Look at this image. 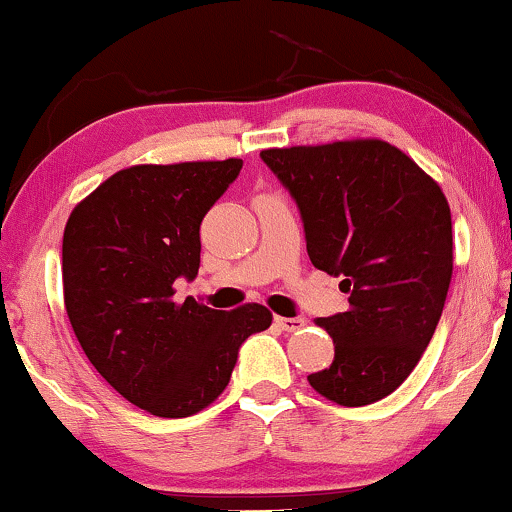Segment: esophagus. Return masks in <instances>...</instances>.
<instances>
[{"label":"esophagus","mask_w":512,"mask_h":512,"mask_svg":"<svg viewBox=\"0 0 512 512\" xmlns=\"http://www.w3.org/2000/svg\"><path fill=\"white\" fill-rule=\"evenodd\" d=\"M274 321H276V326L281 328V331H286V333L300 331V328H304V323H307L302 319V316H290V319H288V316H276Z\"/></svg>","instance_id":"34e87169"}]
</instances>
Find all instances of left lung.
I'll return each mask as SVG.
<instances>
[{
	"label": "left lung",
	"instance_id": "1",
	"mask_svg": "<svg viewBox=\"0 0 512 512\" xmlns=\"http://www.w3.org/2000/svg\"><path fill=\"white\" fill-rule=\"evenodd\" d=\"M260 158L300 210L309 260L340 276L347 312L316 319L333 364L307 375L340 406H366L409 378L442 316L451 210L437 181L380 139L269 148Z\"/></svg>",
	"mask_w": 512,
	"mask_h": 512
}]
</instances>
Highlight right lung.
Wrapping results in <instances>:
<instances>
[{
    "label": "right lung",
    "mask_w": 512,
    "mask_h": 512,
    "mask_svg": "<svg viewBox=\"0 0 512 512\" xmlns=\"http://www.w3.org/2000/svg\"><path fill=\"white\" fill-rule=\"evenodd\" d=\"M243 160L134 165L73 210L63 234L70 326L108 385L160 418H186L229 385L238 349L267 331L271 312H234L186 297L174 281L200 267V222L241 174Z\"/></svg>",
    "instance_id": "add662e5"
}]
</instances>
